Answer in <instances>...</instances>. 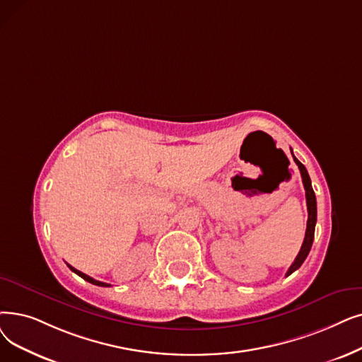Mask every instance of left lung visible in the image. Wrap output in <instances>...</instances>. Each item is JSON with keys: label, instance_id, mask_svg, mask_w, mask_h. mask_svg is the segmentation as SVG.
Returning a JSON list of instances; mask_svg holds the SVG:
<instances>
[{"label": "left lung", "instance_id": "left-lung-1", "mask_svg": "<svg viewBox=\"0 0 362 362\" xmlns=\"http://www.w3.org/2000/svg\"><path fill=\"white\" fill-rule=\"evenodd\" d=\"M293 155V151H291ZM293 160L297 164L298 170H300V176L303 180V186H305V191H306V206H308V225H306V233H305V240L302 244L300 251H298L297 257L294 259L293 264L290 266V269L287 271V276L291 275L294 271H297L300 268L302 263L305 262V259L308 257L312 243H313V235H315V225H317V198H315V192L312 189V183H310V177L308 175V170L306 167L298 161L296 156L293 155Z\"/></svg>", "mask_w": 362, "mask_h": 362}]
</instances>
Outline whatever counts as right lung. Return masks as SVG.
<instances>
[{
    "label": "right lung",
    "mask_w": 362,
    "mask_h": 362,
    "mask_svg": "<svg viewBox=\"0 0 362 362\" xmlns=\"http://www.w3.org/2000/svg\"><path fill=\"white\" fill-rule=\"evenodd\" d=\"M69 266V269L72 271V272H75L76 275H80L83 279H86V281H88V282H91V284H94V286H99V287H111V284H106V282H100V281H96V279H93L91 276H88V275H86V274H83V272H80L78 269H75V268H72L71 264H68Z\"/></svg>",
    "instance_id": "obj_1"
}]
</instances>
